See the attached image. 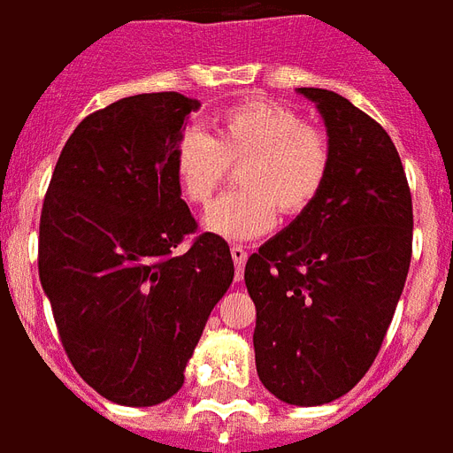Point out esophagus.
<instances>
[{
    "instance_id": "esophagus-1",
    "label": "esophagus",
    "mask_w": 453,
    "mask_h": 453,
    "mask_svg": "<svg viewBox=\"0 0 453 453\" xmlns=\"http://www.w3.org/2000/svg\"><path fill=\"white\" fill-rule=\"evenodd\" d=\"M231 257H234V264H236V280H243V269L245 262H248V250L243 245H231Z\"/></svg>"
}]
</instances>
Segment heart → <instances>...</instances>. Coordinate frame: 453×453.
<instances>
[{"mask_svg": "<svg viewBox=\"0 0 453 453\" xmlns=\"http://www.w3.org/2000/svg\"><path fill=\"white\" fill-rule=\"evenodd\" d=\"M332 147L320 128L303 124L292 107L252 97L222 110L212 133L184 130L173 150L180 194L187 203L208 205L238 168L243 191L217 201L205 215V229L229 241H252L269 234L278 210L295 217L313 205L329 175Z\"/></svg>", "mask_w": 453, "mask_h": 453, "instance_id": "obj_1", "label": "heart"}]
</instances>
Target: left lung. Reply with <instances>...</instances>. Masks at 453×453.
<instances>
[{
	"label": "left lung",
	"mask_w": 453,
	"mask_h": 453,
	"mask_svg": "<svg viewBox=\"0 0 453 453\" xmlns=\"http://www.w3.org/2000/svg\"><path fill=\"white\" fill-rule=\"evenodd\" d=\"M327 128L320 196L245 264L255 363L278 400L346 395L374 363L411 262V194L388 133L334 90L296 88Z\"/></svg>",
	"instance_id": "left-lung-1"
}]
</instances>
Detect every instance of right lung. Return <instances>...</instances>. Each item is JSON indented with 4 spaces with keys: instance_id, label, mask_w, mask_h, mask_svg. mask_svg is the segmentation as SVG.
<instances>
[{
    "instance_id": "1",
    "label": "right lung",
    "mask_w": 453,
    "mask_h": 453,
    "mask_svg": "<svg viewBox=\"0 0 453 453\" xmlns=\"http://www.w3.org/2000/svg\"><path fill=\"white\" fill-rule=\"evenodd\" d=\"M201 107L142 93L83 119L65 142L39 222V278L65 353L111 403L173 397L210 311L234 280L226 241L201 234L173 150Z\"/></svg>"
}]
</instances>
